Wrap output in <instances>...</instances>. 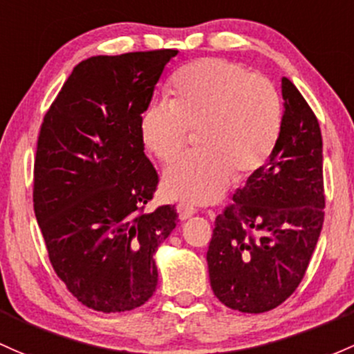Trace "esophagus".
I'll list each match as a JSON object with an SVG mask.
<instances>
[{
    "label": "esophagus",
    "mask_w": 354,
    "mask_h": 354,
    "mask_svg": "<svg viewBox=\"0 0 354 354\" xmlns=\"http://www.w3.org/2000/svg\"><path fill=\"white\" fill-rule=\"evenodd\" d=\"M178 214H180L181 221H187V218L196 214V208L188 205V203H180V205H178Z\"/></svg>",
    "instance_id": "34e87169"
}]
</instances>
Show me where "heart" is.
<instances>
[{
    "mask_svg": "<svg viewBox=\"0 0 354 354\" xmlns=\"http://www.w3.org/2000/svg\"><path fill=\"white\" fill-rule=\"evenodd\" d=\"M171 102H154L140 117V137L159 161H176L198 130L196 154L165 173L162 192L173 200L212 203L222 196L236 171L254 173L277 146L281 102L266 77L236 62L207 57L178 71Z\"/></svg>",
    "mask_w": 354,
    "mask_h": 354,
    "instance_id": "heart-1",
    "label": "heart"
}]
</instances>
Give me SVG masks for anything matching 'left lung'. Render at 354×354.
I'll return each mask as SVG.
<instances>
[{
	"instance_id": "1",
	"label": "left lung",
	"mask_w": 354,
	"mask_h": 354,
	"mask_svg": "<svg viewBox=\"0 0 354 354\" xmlns=\"http://www.w3.org/2000/svg\"><path fill=\"white\" fill-rule=\"evenodd\" d=\"M281 96L277 146L215 218L207 251L215 297L248 314L271 310L295 292L324 222L321 127L286 77Z\"/></svg>"
}]
</instances>
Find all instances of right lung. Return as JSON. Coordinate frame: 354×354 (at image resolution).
<instances>
[{
    "instance_id": "1",
    "label": "right lung",
    "mask_w": 354,
    "mask_h": 354,
    "mask_svg": "<svg viewBox=\"0 0 354 354\" xmlns=\"http://www.w3.org/2000/svg\"><path fill=\"white\" fill-rule=\"evenodd\" d=\"M178 50L95 55L73 69L40 127L33 210L52 268L81 304L125 312L156 292L154 254L176 227L174 205H144L158 173L140 117Z\"/></svg>"
}]
</instances>
